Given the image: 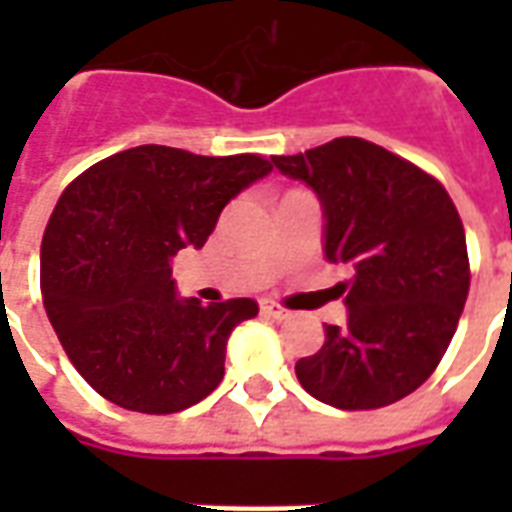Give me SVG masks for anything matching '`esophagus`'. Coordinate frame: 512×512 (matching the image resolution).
Returning <instances> with one entry per match:
<instances>
[{
    "label": "esophagus",
    "mask_w": 512,
    "mask_h": 512,
    "mask_svg": "<svg viewBox=\"0 0 512 512\" xmlns=\"http://www.w3.org/2000/svg\"><path fill=\"white\" fill-rule=\"evenodd\" d=\"M260 310L266 312L268 318H274V321H285V318H290V310L279 307V304H274V301H263V304H260Z\"/></svg>",
    "instance_id": "34e87169"
}]
</instances>
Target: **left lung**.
<instances>
[{
    "instance_id": "left-lung-1",
    "label": "left lung",
    "mask_w": 512,
    "mask_h": 512,
    "mask_svg": "<svg viewBox=\"0 0 512 512\" xmlns=\"http://www.w3.org/2000/svg\"><path fill=\"white\" fill-rule=\"evenodd\" d=\"M274 167L323 208V255L348 263V321L323 326L321 351L296 362L301 386L345 411L381 408L430 378L469 296L461 216L439 180L359 136H340Z\"/></svg>"
}]
</instances>
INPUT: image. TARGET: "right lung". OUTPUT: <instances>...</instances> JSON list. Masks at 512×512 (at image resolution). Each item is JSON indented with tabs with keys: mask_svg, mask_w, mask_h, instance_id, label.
Instances as JSON below:
<instances>
[{
	"mask_svg": "<svg viewBox=\"0 0 512 512\" xmlns=\"http://www.w3.org/2000/svg\"><path fill=\"white\" fill-rule=\"evenodd\" d=\"M271 169L255 153L139 145L62 191L40 244V290L65 354L98 395L175 414L219 386L227 337L255 318L257 301L178 299L169 260L200 249L224 205Z\"/></svg>",
	"mask_w": 512,
	"mask_h": 512,
	"instance_id": "obj_1",
	"label": "right lung"
}]
</instances>
